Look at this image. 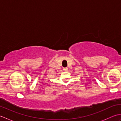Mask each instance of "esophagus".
Returning a JSON list of instances; mask_svg holds the SVG:
<instances>
[{
  "mask_svg": "<svg viewBox=\"0 0 121 121\" xmlns=\"http://www.w3.org/2000/svg\"><path fill=\"white\" fill-rule=\"evenodd\" d=\"M63 71H68V68L66 67V68H64L63 69Z\"/></svg>",
  "mask_w": 121,
  "mask_h": 121,
  "instance_id": "esophagus-1",
  "label": "esophagus"
}]
</instances>
